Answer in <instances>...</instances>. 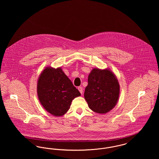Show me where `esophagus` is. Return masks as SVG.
I'll list each match as a JSON object with an SVG mask.
<instances>
[{
	"instance_id": "1",
	"label": "esophagus",
	"mask_w": 159,
	"mask_h": 159,
	"mask_svg": "<svg viewBox=\"0 0 159 159\" xmlns=\"http://www.w3.org/2000/svg\"><path fill=\"white\" fill-rule=\"evenodd\" d=\"M78 90L80 92L81 94L83 93V88H82V87H78Z\"/></svg>"
}]
</instances>
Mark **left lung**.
<instances>
[{
	"instance_id": "obj_1",
	"label": "left lung",
	"mask_w": 159,
	"mask_h": 159,
	"mask_svg": "<svg viewBox=\"0 0 159 159\" xmlns=\"http://www.w3.org/2000/svg\"><path fill=\"white\" fill-rule=\"evenodd\" d=\"M84 97L91 110L106 114L116 106L120 95L117 78L110 68H93L88 76Z\"/></svg>"
}]
</instances>
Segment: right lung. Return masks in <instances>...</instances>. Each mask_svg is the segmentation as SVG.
Returning <instances> with one entry per match:
<instances>
[{"label": "right lung", "mask_w": 159, "mask_h": 159, "mask_svg": "<svg viewBox=\"0 0 159 159\" xmlns=\"http://www.w3.org/2000/svg\"><path fill=\"white\" fill-rule=\"evenodd\" d=\"M38 98L46 111L54 116L64 115L73 99L81 95L61 67L48 66L39 76Z\"/></svg>", "instance_id": "obj_1"}]
</instances>
